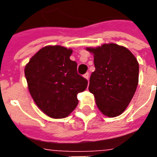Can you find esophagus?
Returning a JSON list of instances; mask_svg holds the SVG:
<instances>
[{
    "label": "esophagus",
    "instance_id": "1",
    "mask_svg": "<svg viewBox=\"0 0 157 157\" xmlns=\"http://www.w3.org/2000/svg\"><path fill=\"white\" fill-rule=\"evenodd\" d=\"M83 76H84V77L86 79V80H88V79H89V73H88V72H86V73L85 75H83Z\"/></svg>",
    "mask_w": 157,
    "mask_h": 157
}]
</instances>
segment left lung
I'll return each instance as SVG.
<instances>
[{
	"instance_id": "left-lung-1",
	"label": "left lung",
	"mask_w": 157,
	"mask_h": 157,
	"mask_svg": "<svg viewBox=\"0 0 157 157\" xmlns=\"http://www.w3.org/2000/svg\"><path fill=\"white\" fill-rule=\"evenodd\" d=\"M93 54L95 71L90 77L89 91L104 115L113 118L124 112L135 95L139 82V63L123 46L104 44L86 48Z\"/></svg>"
}]
</instances>
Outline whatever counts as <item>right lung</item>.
Here are the masks:
<instances>
[{"instance_id": "right-lung-1", "label": "right lung", "mask_w": 157, "mask_h": 157, "mask_svg": "<svg viewBox=\"0 0 157 157\" xmlns=\"http://www.w3.org/2000/svg\"><path fill=\"white\" fill-rule=\"evenodd\" d=\"M72 49L45 46L30 59L24 70L29 90L36 105L53 118L67 117L78 104L77 94L85 91L87 80L77 73L70 59Z\"/></svg>"}]
</instances>
